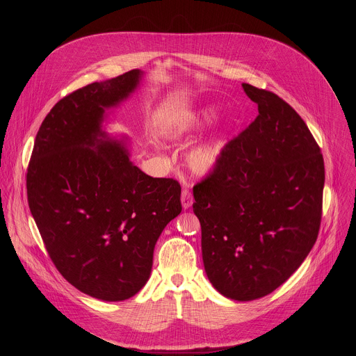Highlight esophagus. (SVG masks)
Wrapping results in <instances>:
<instances>
[{"label":"esophagus","mask_w":356,"mask_h":356,"mask_svg":"<svg viewBox=\"0 0 356 356\" xmlns=\"http://www.w3.org/2000/svg\"><path fill=\"white\" fill-rule=\"evenodd\" d=\"M193 195H191V193L188 191V190H183L181 191V206H183V209L184 210H187V209H190L191 206H193Z\"/></svg>","instance_id":"1"}]
</instances>
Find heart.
I'll use <instances>...</instances> for the list:
<instances>
[{
	"label": "heart",
	"mask_w": 356,
	"mask_h": 356,
	"mask_svg": "<svg viewBox=\"0 0 356 356\" xmlns=\"http://www.w3.org/2000/svg\"><path fill=\"white\" fill-rule=\"evenodd\" d=\"M216 118V110L211 107H204L194 110L186 114L181 120H179L172 128L169 136L172 139H183L209 124H211ZM225 150V139L221 135H216L209 140L194 146L187 155V166L197 176L210 175L217 165L220 163Z\"/></svg>",
	"instance_id": "1"
}]
</instances>
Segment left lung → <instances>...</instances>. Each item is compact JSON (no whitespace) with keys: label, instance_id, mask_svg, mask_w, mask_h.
<instances>
[{"label":"left lung","instance_id":"left-lung-1","mask_svg":"<svg viewBox=\"0 0 356 356\" xmlns=\"http://www.w3.org/2000/svg\"><path fill=\"white\" fill-rule=\"evenodd\" d=\"M242 87L259 115L193 187V211L209 280L222 296L250 301L283 284L314 246L325 172L320 146L286 101Z\"/></svg>","mask_w":356,"mask_h":356}]
</instances>
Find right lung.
Masks as SVG:
<instances>
[{
  "instance_id": "obj_1",
  "label": "right lung",
  "mask_w": 356,
  "mask_h": 356,
  "mask_svg": "<svg viewBox=\"0 0 356 356\" xmlns=\"http://www.w3.org/2000/svg\"><path fill=\"white\" fill-rule=\"evenodd\" d=\"M135 69L62 98L43 120L26 173L28 204L46 250L77 290L104 301L135 296L154 249L181 213V187L150 177L101 129L106 110L139 86Z\"/></svg>"
}]
</instances>
